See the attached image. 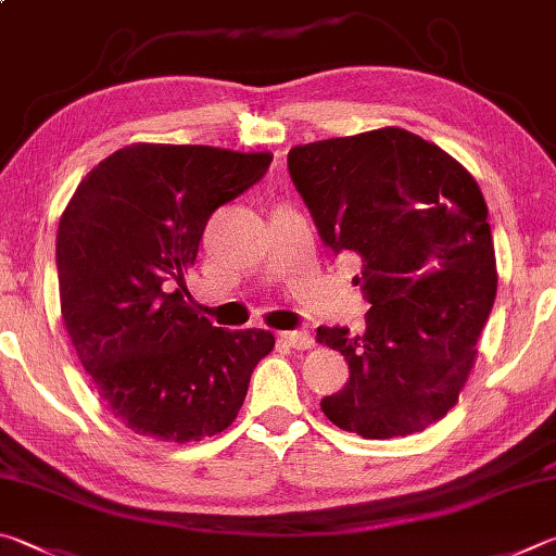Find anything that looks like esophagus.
Listing matches in <instances>:
<instances>
[{
  "label": "esophagus",
  "instance_id": "34e87169",
  "mask_svg": "<svg viewBox=\"0 0 556 556\" xmlns=\"http://www.w3.org/2000/svg\"><path fill=\"white\" fill-rule=\"evenodd\" d=\"M280 342L288 344L290 349H298V352H305V349H313L315 339L307 332H280Z\"/></svg>",
  "mask_w": 556,
  "mask_h": 556
}]
</instances>
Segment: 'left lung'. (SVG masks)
Segmentation results:
<instances>
[{"label":"left lung","mask_w":556,"mask_h":556,"mask_svg":"<svg viewBox=\"0 0 556 556\" xmlns=\"http://www.w3.org/2000/svg\"><path fill=\"white\" fill-rule=\"evenodd\" d=\"M288 168L327 247L362 258L371 303L364 334L317 329L349 364L323 413L364 440L427 430L459 401L498 288L479 182L397 126L295 146Z\"/></svg>","instance_id":"obj_1"}]
</instances>
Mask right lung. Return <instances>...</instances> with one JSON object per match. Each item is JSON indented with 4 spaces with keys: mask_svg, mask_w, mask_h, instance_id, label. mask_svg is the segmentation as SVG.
Listing matches in <instances>:
<instances>
[{
    "mask_svg": "<svg viewBox=\"0 0 556 556\" xmlns=\"http://www.w3.org/2000/svg\"><path fill=\"white\" fill-rule=\"evenodd\" d=\"M273 155L131 143L85 175L58 224L67 337L102 403L161 442H200L237 420L266 329L227 332L185 303L210 214L263 178Z\"/></svg>",
    "mask_w": 556,
    "mask_h": 556,
    "instance_id": "obj_1",
    "label": "right lung"
}]
</instances>
